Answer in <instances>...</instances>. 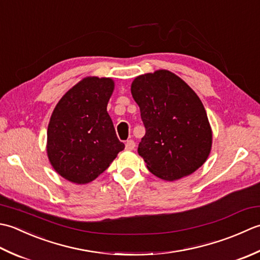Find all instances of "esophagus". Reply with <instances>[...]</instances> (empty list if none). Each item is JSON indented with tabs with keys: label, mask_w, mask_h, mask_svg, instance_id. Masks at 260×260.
<instances>
[{
	"label": "esophagus",
	"mask_w": 260,
	"mask_h": 260,
	"mask_svg": "<svg viewBox=\"0 0 260 260\" xmlns=\"http://www.w3.org/2000/svg\"><path fill=\"white\" fill-rule=\"evenodd\" d=\"M135 147H136V144H135V141L132 140V139H130V140H128V141L125 142V149L126 150H134Z\"/></svg>",
	"instance_id": "34e87169"
}]
</instances>
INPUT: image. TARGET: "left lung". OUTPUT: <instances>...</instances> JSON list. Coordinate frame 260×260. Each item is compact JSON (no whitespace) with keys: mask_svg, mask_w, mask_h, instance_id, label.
Listing matches in <instances>:
<instances>
[{"mask_svg":"<svg viewBox=\"0 0 260 260\" xmlns=\"http://www.w3.org/2000/svg\"><path fill=\"white\" fill-rule=\"evenodd\" d=\"M146 135L138 147L149 172L164 181L188 176L208 159L212 129L200 98L181 77L159 70L134 79Z\"/></svg>","mask_w":260,"mask_h":260,"instance_id":"left-lung-1","label":"left lung"}]
</instances>
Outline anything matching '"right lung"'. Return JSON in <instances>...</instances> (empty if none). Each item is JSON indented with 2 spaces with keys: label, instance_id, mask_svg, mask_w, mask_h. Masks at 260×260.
<instances>
[{
  "label": "right lung",
  "instance_id": "obj_1",
  "mask_svg": "<svg viewBox=\"0 0 260 260\" xmlns=\"http://www.w3.org/2000/svg\"><path fill=\"white\" fill-rule=\"evenodd\" d=\"M113 89L112 78L85 77L66 92L52 111L47 155L67 181H94L124 149L107 111Z\"/></svg>",
  "mask_w": 260,
  "mask_h": 260
}]
</instances>
